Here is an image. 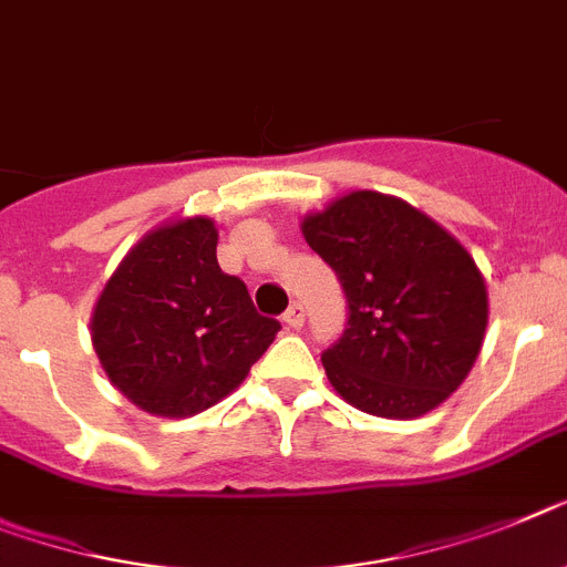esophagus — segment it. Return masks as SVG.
<instances>
[{"instance_id":"34e87169","label":"esophagus","mask_w":567,"mask_h":567,"mask_svg":"<svg viewBox=\"0 0 567 567\" xmlns=\"http://www.w3.org/2000/svg\"><path fill=\"white\" fill-rule=\"evenodd\" d=\"M282 320L288 328H302V322H306V308L299 306V302H293V306L282 313Z\"/></svg>"}]
</instances>
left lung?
<instances>
[{
  "label": "left lung",
  "instance_id": "left-lung-1",
  "mask_svg": "<svg viewBox=\"0 0 567 567\" xmlns=\"http://www.w3.org/2000/svg\"><path fill=\"white\" fill-rule=\"evenodd\" d=\"M340 279L349 320L322 365L342 401L378 417H421L473 369L487 288L473 256L394 195L357 189L302 221Z\"/></svg>",
  "mask_w": 567,
  "mask_h": 567
}]
</instances>
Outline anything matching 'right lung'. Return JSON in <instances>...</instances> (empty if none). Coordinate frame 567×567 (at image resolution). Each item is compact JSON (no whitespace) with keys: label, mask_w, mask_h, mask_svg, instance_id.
<instances>
[{"label":"right lung","mask_w":567,"mask_h":567,"mask_svg":"<svg viewBox=\"0 0 567 567\" xmlns=\"http://www.w3.org/2000/svg\"><path fill=\"white\" fill-rule=\"evenodd\" d=\"M210 218H178L132 247L100 293L92 342L137 409L189 417L239 386L274 342L239 276L218 268Z\"/></svg>","instance_id":"add662e5"}]
</instances>
